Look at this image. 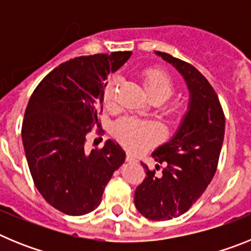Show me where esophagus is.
<instances>
[{"instance_id":"1","label":"esophagus","mask_w":251,"mask_h":251,"mask_svg":"<svg viewBox=\"0 0 251 251\" xmlns=\"http://www.w3.org/2000/svg\"><path fill=\"white\" fill-rule=\"evenodd\" d=\"M126 159H127L128 162H136L137 161L136 157L133 156L132 153H128V152H127V156H126Z\"/></svg>"}]
</instances>
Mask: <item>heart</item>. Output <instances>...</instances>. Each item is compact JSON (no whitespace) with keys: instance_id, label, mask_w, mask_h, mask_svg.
<instances>
[{"instance_id":"1","label":"heart","mask_w":251,"mask_h":251,"mask_svg":"<svg viewBox=\"0 0 251 251\" xmlns=\"http://www.w3.org/2000/svg\"><path fill=\"white\" fill-rule=\"evenodd\" d=\"M142 85L146 94L152 98H161L162 100L172 94L174 81L167 73L151 69L142 75ZM114 94V81H110L105 86L104 98L110 101ZM163 134V130L159 124L154 122H141L137 119H124L115 127V136L126 147L133 151H139L142 148L152 145L158 141Z\"/></svg>"}]
</instances>
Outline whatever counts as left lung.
I'll list each match as a JSON object with an SVG mask.
<instances>
[{"instance_id": "left-lung-1", "label": "left lung", "mask_w": 251, "mask_h": 251, "mask_svg": "<svg viewBox=\"0 0 251 251\" xmlns=\"http://www.w3.org/2000/svg\"><path fill=\"white\" fill-rule=\"evenodd\" d=\"M171 64L188 89L187 112L174 137L153 151L156 170H148L136 188L134 205L150 220L163 221L188 211L205 192L216 172L225 134V115L216 93L205 76L191 64L172 55L154 51Z\"/></svg>"}]
</instances>
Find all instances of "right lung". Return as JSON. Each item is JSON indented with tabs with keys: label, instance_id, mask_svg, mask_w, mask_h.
<instances>
[{
	"label": "right lung",
	"instance_id": "obj_1",
	"mask_svg": "<svg viewBox=\"0 0 251 251\" xmlns=\"http://www.w3.org/2000/svg\"><path fill=\"white\" fill-rule=\"evenodd\" d=\"M115 51L69 60L49 73L31 95L22 123V143L35 186L59 211L81 216L100 205L106 183L126 159L108 139L85 151V136L99 124L110 73L130 57Z\"/></svg>",
	"mask_w": 251,
	"mask_h": 251
}]
</instances>
